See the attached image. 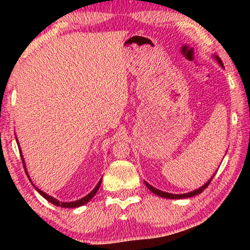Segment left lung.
<instances>
[{"instance_id": "8db88e82", "label": "left lung", "mask_w": 250, "mask_h": 250, "mask_svg": "<svg viewBox=\"0 0 250 250\" xmlns=\"http://www.w3.org/2000/svg\"><path fill=\"white\" fill-rule=\"evenodd\" d=\"M216 59L218 61L219 65H222V66H223V62L221 61V58H219V57H216ZM211 180H213V177H211V179H210L208 182H206V183H205L204 185H203L202 188H197V189H195V191H193V192H191V193H186V194H171V193L162 192V191H160V189L153 188V186L150 185L149 183H146V182H145V183H146V188H149L152 193L156 194V195H158V196L164 197V198H170V200H171V198H173V200H175V198H186V197H192V196H195V195H197V194H201V193H202L203 191H204V189L207 188V186L209 185V183H210V181H211Z\"/></svg>"}]
</instances>
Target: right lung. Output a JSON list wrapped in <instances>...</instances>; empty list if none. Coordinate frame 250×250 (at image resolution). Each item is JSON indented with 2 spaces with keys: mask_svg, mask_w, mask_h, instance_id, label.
<instances>
[{
  "mask_svg": "<svg viewBox=\"0 0 250 250\" xmlns=\"http://www.w3.org/2000/svg\"><path fill=\"white\" fill-rule=\"evenodd\" d=\"M20 151H21V149H20ZM21 158H22V162H23L24 168H25V170H26V167H25V162H24L23 155H21ZM25 172H26V171H25ZM26 174H27V172H26ZM28 179H29V177H28ZM100 184H101V180L99 181V183L97 184L96 188H95L94 189H92V191H91L89 194H88V195H86V196L83 197V198H80V200H78V201H75V202H69V203H65V202H59V201H57V200H55L54 197L49 196L48 194H46V193H44L43 191H41V189H39V188H36V191L39 192L42 196H43L44 198H46V200H47L48 202L53 203L54 205H56V206H61V207H65V208H74V207H79V206L84 205V204H86V203L89 202V201L91 200V198L96 195L97 191H98L99 188H100Z\"/></svg>",
  "mask_w": 250,
  "mask_h": 250,
  "instance_id": "1",
  "label": "right lung"
}]
</instances>
